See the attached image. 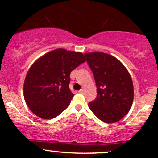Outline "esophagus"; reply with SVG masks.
Returning <instances> with one entry per match:
<instances>
[{"label": "esophagus", "instance_id": "34e87169", "mask_svg": "<svg viewBox=\"0 0 158 158\" xmlns=\"http://www.w3.org/2000/svg\"><path fill=\"white\" fill-rule=\"evenodd\" d=\"M84 89H81L80 90H79V93H80V94H84Z\"/></svg>", "mask_w": 158, "mask_h": 158}]
</instances>
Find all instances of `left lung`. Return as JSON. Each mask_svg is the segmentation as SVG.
<instances>
[{
  "mask_svg": "<svg viewBox=\"0 0 158 158\" xmlns=\"http://www.w3.org/2000/svg\"><path fill=\"white\" fill-rule=\"evenodd\" d=\"M85 56L97 87V97L88 107L103 122L120 120L133 102L134 87L129 73L118 59L107 53L89 52Z\"/></svg>",
  "mask_w": 158,
  "mask_h": 158,
  "instance_id": "8db88e82",
  "label": "left lung"
}]
</instances>
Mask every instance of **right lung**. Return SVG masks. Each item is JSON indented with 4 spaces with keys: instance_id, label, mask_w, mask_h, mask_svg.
I'll list each match as a JSON object with an SVG mask.
<instances>
[{
    "instance_id": "right-lung-1",
    "label": "right lung",
    "mask_w": 158,
    "mask_h": 158,
    "mask_svg": "<svg viewBox=\"0 0 158 158\" xmlns=\"http://www.w3.org/2000/svg\"><path fill=\"white\" fill-rule=\"evenodd\" d=\"M85 61L81 52L57 49L34 62L23 85L25 102L32 113L50 119L64 111L74 95L69 89L70 72Z\"/></svg>"
}]
</instances>
